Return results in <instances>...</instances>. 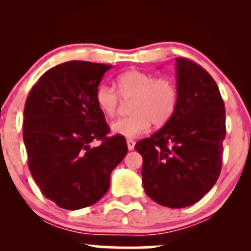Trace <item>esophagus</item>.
<instances>
[{
  "label": "esophagus",
  "mask_w": 251,
  "mask_h": 251,
  "mask_svg": "<svg viewBox=\"0 0 251 251\" xmlns=\"http://www.w3.org/2000/svg\"><path fill=\"white\" fill-rule=\"evenodd\" d=\"M127 149L129 151H132V150H134V145H135V142L133 139H127Z\"/></svg>",
  "instance_id": "1"
}]
</instances>
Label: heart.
<instances>
[{
	"instance_id": "b5f03b06",
	"label": "heart",
	"mask_w": 251,
	"mask_h": 251,
	"mask_svg": "<svg viewBox=\"0 0 251 251\" xmlns=\"http://www.w3.org/2000/svg\"><path fill=\"white\" fill-rule=\"evenodd\" d=\"M118 91L102 83L97 88L96 101L106 117H114L122 105V95L129 103L131 116L112 123L114 134L135 138L145 133L152 125L162 127L175 114L178 105V88L174 80L157 77L148 72L131 70L117 79Z\"/></svg>"
}]
</instances>
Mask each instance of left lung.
Listing matches in <instances>:
<instances>
[{
    "mask_svg": "<svg viewBox=\"0 0 251 251\" xmlns=\"http://www.w3.org/2000/svg\"><path fill=\"white\" fill-rule=\"evenodd\" d=\"M178 105L159 131L135 144L143 157L146 195L168 208H185L218 179L226 138V107L212 76L177 57Z\"/></svg>",
    "mask_w": 251,
    "mask_h": 251,
    "instance_id": "obj_1",
    "label": "left lung"
}]
</instances>
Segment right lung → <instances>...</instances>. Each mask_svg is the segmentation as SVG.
Segmentation results:
<instances>
[{
	"mask_svg": "<svg viewBox=\"0 0 251 251\" xmlns=\"http://www.w3.org/2000/svg\"><path fill=\"white\" fill-rule=\"evenodd\" d=\"M112 66L68 61L46 72L25 105L24 142L34 180L48 200L67 210L97 203L109 189V176L127 153L123 135L109 127L96 101ZM102 144L92 148L90 143Z\"/></svg>",
	"mask_w": 251,
	"mask_h": 251,
	"instance_id": "1",
	"label": "right lung"
}]
</instances>
